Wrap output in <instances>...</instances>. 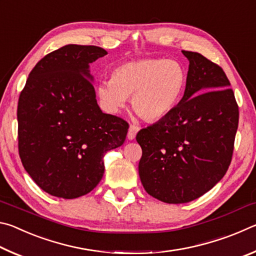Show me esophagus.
Returning <instances> with one entry per match:
<instances>
[{
    "mask_svg": "<svg viewBox=\"0 0 256 256\" xmlns=\"http://www.w3.org/2000/svg\"><path fill=\"white\" fill-rule=\"evenodd\" d=\"M138 130H140V128L136 126V125H134V124L130 125L128 132V140H133V138H136V133L138 132Z\"/></svg>",
    "mask_w": 256,
    "mask_h": 256,
    "instance_id": "esophagus-1",
    "label": "esophagus"
}]
</instances>
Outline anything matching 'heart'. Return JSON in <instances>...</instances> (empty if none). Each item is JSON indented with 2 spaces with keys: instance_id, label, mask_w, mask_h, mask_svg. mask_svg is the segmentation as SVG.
I'll use <instances>...</instances> for the list:
<instances>
[{
  "instance_id": "heart-1",
  "label": "heart",
  "mask_w": 256,
  "mask_h": 256,
  "mask_svg": "<svg viewBox=\"0 0 256 256\" xmlns=\"http://www.w3.org/2000/svg\"><path fill=\"white\" fill-rule=\"evenodd\" d=\"M186 84V71L176 60H142L115 68L99 81L97 96L102 107L118 112L131 98L132 107L146 120L166 118L178 105Z\"/></svg>"
}]
</instances>
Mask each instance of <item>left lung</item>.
I'll list each match as a JSON object with an SVG mask.
<instances>
[{"label": "left lung", "mask_w": 256, "mask_h": 256, "mask_svg": "<svg viewBox=\"0 0 256 256\" xmlns=\"http://www.w3.org/2000/svg\"><path fill=\"white\" fill-rule=\"evenodd\" d=\"M182 53L190 62L183 98L136 134L142 185L151 196L174 204L200 198L226 174L240 116L222 68L200 53Z\"/></svg>", "instance_id": "left-lung-1"}]
</instances>
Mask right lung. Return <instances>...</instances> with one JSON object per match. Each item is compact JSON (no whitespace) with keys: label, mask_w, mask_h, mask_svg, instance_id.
<instances>
[{"label":"right lung","mask_w":256,"mask_h":256,"mask_svg":"<svg viewBox=\"0 0 256 256\" xmlns=\"http://www.w3.org/2000/svg\"><path fill=\"white\" fill-rule=\"evenodd\" d=\"M107 52L66 45L30 72L18 102L19 154L26 172L50 196L76 198L102 178L104 156L122 146L128 124L99 108L89 64Z\"/></svg>","instance_id":"add662e5"}]
</instances>
